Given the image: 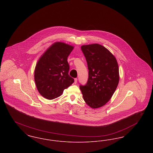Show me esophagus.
<instances>
[{
	"label": "esophagus",
	"instance_id": "obj_1",
	"mask_svg": "<svg viewBox=\"0 0 153 153\" xmlns=\"http://www.w3.org/2000/svg\"><path fill=\"white\" fill-rule=\"evenodd\" d=\"M77 82V79L76 78V79H74V83L76 84Z\"/></svg>",
	"mask_w": 153,
	"mask_h": 153
}]
</instances>
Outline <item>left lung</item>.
<instances>
[{
  "label": "left lung",
  "mask_w": 153,
  "mask_h": 153,
  "mask_svg": "<svg viewBox=\"0 0 153 153\" xmlns=\"http://www.w3.org/2000/svg\"><path fill=\"white\" fill-rule=\"evenodd\" d=\"M87 62L88 79L80 89L84 101L92 108L101 107L109 101L117 89L119 68L115 57L99 44L81 47Z\"/></svg>",
  "instance_id": "left-lung-1"
}]
</instances>
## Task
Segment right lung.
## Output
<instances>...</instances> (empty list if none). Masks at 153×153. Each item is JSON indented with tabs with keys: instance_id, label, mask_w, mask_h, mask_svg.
Instances as JSON below:
<instances>
[{
	"instance_id": "obj_1",
	"label": "right lung",
	"mask_w": 153,
	"mask_h": 153,
	"mask_svg": "<svg viewBox=\"0 0 153 153\" xmlns=\"http://www.w3.org/2000/svg\"><path fill=\"white\" fill-rule=\"evenodd\" d=\"M73 46L56 42L45 52L36 64L34 80L36 88L45 98L52 100L60 96L74 80L69 74L67 59Z\"/></svg>"
}]
</instances>
